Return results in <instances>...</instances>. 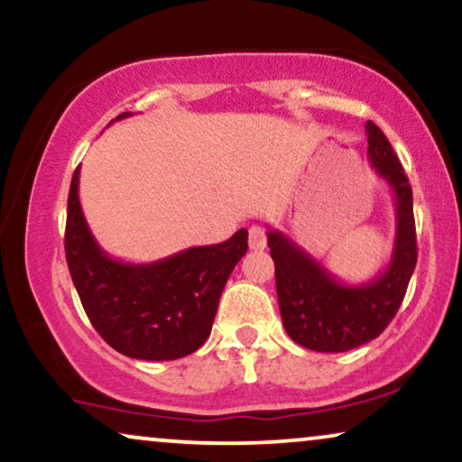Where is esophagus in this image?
Wrapping results in <instances>:
<instances>
[{"label": "esophagus", "instance_id": "esophagus-1", "mask_svg": "<svg viewBox=\"0 0 462 462\" xmlns=\"http://www.w3.org/2000/svg\"><path fill=\"white\" fill-rule=\"evenodd\" d=\"M249 247L254 251L266 249V232H263L262 226L249 227Z\"/></svg>", "mask_w": 462, "mask_h": 462}]
</instances>
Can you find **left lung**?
Instances as JSON below:
<instances>
[{"label": "left lung", "instance_id": "8db88e82", "mask_svg": "<svg viewBox=\"0 0 462 462\" xmlns=\"http://www.w3.org/2000/svg\"><path fill=\"white\" fill-rule=\"evenodd\" d=\"M367 158L395 199V243L386 268L372 281L350 285L279 230H268L276 295L285 331L300 346L344 353L383 334L403 302L416 266L411 188L384 133L367 122Z\"/></svg>", "mask_w": 462, "mask_h": 462}]
</instances>
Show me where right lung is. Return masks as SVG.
Instances as JSON below:
<instances>
[{"label":"right lung","mask_w":462,"mask_h":462,"mask_svg":"<svg viewBox=\"0 0 462 462\" xmlns=\"http://www.w3.org/2000/svg\"><path fill=\"white\" fill-rule=\"evenodd\" d=\"M131 114H120L116 120ZM67 199L65 257L92 328L118 353L145 361L192 355L211 334L219 295L247 254V230L226 243L189 247L150 263L114 260L92 236L78 196Z\"/></svg>","instance_id":"add662e5"}]
</instances>
